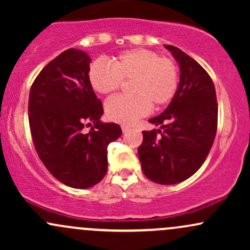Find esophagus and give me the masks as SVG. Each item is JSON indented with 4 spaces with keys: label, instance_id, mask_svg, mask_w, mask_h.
Wrapping results in <instances>:
<instances>
[{
    "label": "esophagus",
    "instance_id": "esophagus-1",
    "mask_svg": "<svg viewBox=\"0 0 250 250\" xmlns=\"http://www.w3.org/2000/svg\"><path fill=\"white\" fill-rule=\"evenodd\" d=\"M121 128H122L123 133H127V131L130 130V127H129V125H122Z\"/></svg>",
    "mask_w": 250,
    "mask_h": 250
}]
</instances>
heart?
Here are the masks:
<instances>
[{"instance_id":"obj_1","label":"heart","mask_w":250,"mask_h":250,"mask_svg":"<svg viewBox=\"0 0 250 250\" xmlns=\"http://www.w3.org/2000/svg\"><path fill=\"white\" fill-rule=\"evenodd\" d=\"M88 80L99 94H110L129 81L133 96H114L105 103L109 120L121 125H131L155 107L168 104L179 87V69L173 60L160 57L155 51L131 49L113 57L110 64L96 60L90 64Z\"/></svg>"}]
</instances>
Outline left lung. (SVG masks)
Wrapping results in <instances>:
<instances>
[{
  "instance_id": "left-lung-1",
  "label": "left lung",
  "mask_w": 250,
  "mask_h": 250,
  "mask_svg": "<svg viewBox=\"0 0 250 250\" xmlns=\"http://www.w3.org/2000/svg\"><path fill=\"white\" fill-rule=\"evenodd\" d=\"M165 47L179 63V87L168 107L149 119L160 129L142 131L139 159L149 180L175 185L196 173L207 159L216 135L217 102L207 71L179 48Z\"/></svg>"
}]
</instances>
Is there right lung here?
<instances>
[{
  "label": "right lung",
  "instance_id": "right-lung-1",
  "mask_svg": "<svg viewBox=\"0 0 250 250\" xmlns=\"http://www.w3.org/2000/svg\"><path fill=\"white\" fill-rule=\"evenodd\" d=\"M91 59L64 50L41 70L30 88L28 114L34 146L43 165L63 185L90 188L107 173V147L121 136L102 122L103 108L88 80ZM94 125L85 134L83 128Z\"/></svg>",
  "mask_w": 250,
  "mask_h": 250
}]
</instances>
